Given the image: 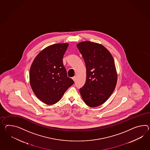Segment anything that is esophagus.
I'll return each mask as SVG.
<instances>
[{"label": "esophagus", "instance_id": "obj_1", "mask_svg": "<svg viewBox=\"0 0 150 150\" xmlns=\"http://www.w3.org/2000/svg\"><path fill=\"white\" fill-rule=\"evenodd\" d=\"M73 80L74 82H75V81H76V76H74L73 77Z\"/></svg>", "mask_w": 150, "mask_h": 150}]
</instances>
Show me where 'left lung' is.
<instances>
[{
    "mask_svg": "<svg viewBox=\"0 0 150 150\" xmlns=\"http://www.w3.org/2000/svg\"><path fill=\"white\" fill-rule=\"evenodd\" d=\"M77 47L84 59L86 81L80 93L84 103L90 107L100 106L113 93L117 75L113 57L102 44L81 42Z\"/></svg>",
    "mask_w": 150,
    "mask_h": 150,
    "instance_id": "left-lung-1",
    "label": "left lung"
}]
</instances>
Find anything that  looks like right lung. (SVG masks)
Wrapping results in <instances>:
<instances>
[{"instance_id": "obj_1", "label": "right lung", "mask_w": 150, "mask_h": 150, "mask_svg": "<svg viewBox=\"0 0 150 150\" xmlns=\"http://www.w3.org/2000/svg\"><path fill=\"white\" fill-rule=\"evenodd\" d=\"M69 44L57 43L42 50L33 59L30 69V83L37 98L47 105L59 101L74 83L68 77L63 57Z\"/></svg>"}]
</instances>
